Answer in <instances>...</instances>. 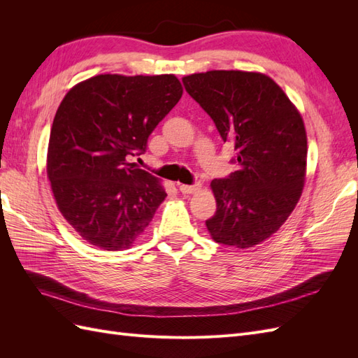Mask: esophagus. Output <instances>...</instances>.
Returning <instances> with one entry per match:
<instances>
[{
    "mask_svg": "<svg viewBox=\"0 0 358 358\" xmlns=\"http://www.w3.org/2000/svg\"><path fill=\"white\" fill-rule=\"evenodd\" d=\"M200 188H201L200 183H194V185H180L179 191L182 194H194V192L200 191Z\"/></svg>",
    "mask_w": 358,
    "mask_h": 358,
    "instance_id": "obj_1",
    "label": "esophagus"
}]
</instances>
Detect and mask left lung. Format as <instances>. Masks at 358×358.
Here are the masks:
<instances>
[{
    "instance_id": "obj_1",
    "label": "left lung",
    "mask_w": 358,
    "mask_h": 358,
    "mask_svg": "<svg viewBox=\"0 0 358 358\" xmlns=\"http://www.w3.org/2000/svg\"><path fill=\"white\" fill-rule=\"evenodd\" d=\"M185 91L234 145L237 170L213 179L215 242L251 248L279 230L301 196L308 140L296 107L262 73L213 70L182 79Z\"/></svg>"
}]
</instances>
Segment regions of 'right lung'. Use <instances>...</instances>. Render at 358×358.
<instances>
[{"label":"right lung","mask_w":358,"mask_h":358,"mask_svg":"<svg viewBox=\"0 0 358 358\" xmlns=\"http://www.w3.org/2000/svg\"><path fill=\"white\" fill-rule=\"evenodd\" d=\"M173 74H100L76 85L53 119L48 178L57 204L85 241L129 248L166 199L159 180L129 158L182 96Z\"/></svg>","instance_id":"1"}]
</instances>
